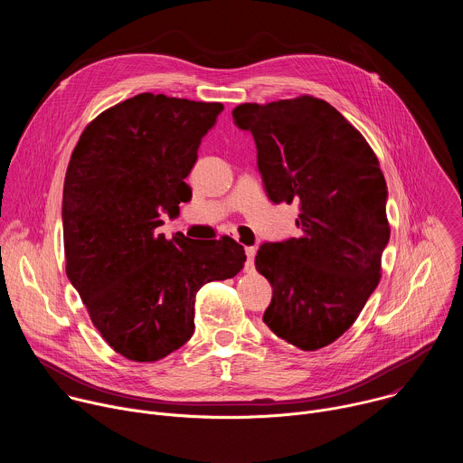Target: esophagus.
Segmentation results:
<instances>
[{
  "label": "esophagus",
  "instance_id": "34e87169",
  "mask_svg": "<svg viewBox=\"0 0 463 463\" xmlns=\"http://www.w3.org/2000/svg\"><path fill=\"white\" fill-rule=\"evenodd\" d=\"M245 256H247V260H245V271L247 273H250V271H254V256H256V247H245Z\"/></svg>",
  "mask_w": 463,
  "mask_h": 463
}]
</instances>
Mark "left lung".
Returning <instances> with one entry per match:
<instances>
[{
    "instance_id": "left-lung-1",
    "label": "left lung",
    "mask_w": 463,
    "mask_h": 463,
    "mask_svg": "<svg viewBox=\"0 0 463 463\" xmlns=\"http://www.w3.org/2000/svg\"><path fill=\"white\" fill-rule=\"evenodd\" d=\"M234 124L252 134L273 203H298L300 238L263 243L256 269L273 288L263 322L313 352L355 322L381 279L390 240L386 181L359 131L326 100L302 95L240 104Z\"/></svg>"
}]
</instances>
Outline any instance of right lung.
<instances>
[{"mask_svg":"<svg viewBox=\"0 0 463 463\" xmlns=\"http://www.w3.org/2000/svg\"><path fill=\"white\" fill-rule=\"evenodd\" d=\"M223 104L141 93L93 118L65 172V273L93 326L122 357L154 363L194 334L195 293L236 277L232 238L159 234L192 197L184 177Z\"/></svg>","mask_w":463,"mask_h":463,"instance_id":"1","label":"right lung"}]
</instances>
